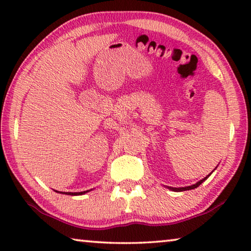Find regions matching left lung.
Returning a JSON list of instances; mask_svg holds the SVG:
<instances>
[{
  "label": "left lung",
  "mask_w": 251,
  "mask_h": 251,
  "mask_svg": "<svg viewBox=\"0 0 251 251\" xmlns=\"http://www.w3.org/2000/svg\"><path fill=\"white\" fill-rule=\"evenodd\" d=\"M209 177V175L205 178H203V179L202 180H200V181H198L197 184H194V185H191V186H187V187H169V190H171V191H175V192H183V191H188V190H193V188H197L198 186H200V185L203 183V181L207 179V178Z\"/></svg>",
  "instance_id": "1"
}]
</instances>
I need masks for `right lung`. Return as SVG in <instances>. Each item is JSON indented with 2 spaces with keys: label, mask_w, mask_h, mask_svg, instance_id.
Masks as SVG:
<instances>
[{
  "label": "right lung",
  "mask_w": 251,
  "mask_h": 251,
  "mask_svg": "<svg viewBox=\"0 0 251 251\" xmlns=\"http://www.w3.org/2000/svg\"><path fill=\"white\" fill-rule=\"evenodd\" d=\"M89 191H84V192H75V193H72V192H66L65 194H68V195H81V194H84L87 193Z\"/></svg>",
  "instance_id": "1"
}]
</instances>
